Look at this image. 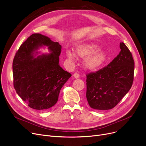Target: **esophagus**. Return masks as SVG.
Returning a JSON list of instances; mask_svg holds the SVG:
<instances>
[{
  "instance_id": "obj_1",
  "label": "esophagus",
  "mask_w": 146,
  "mask_h": 146,
  "mask_svg": "<svg viewBox=\"0 0 146 146\" xmlns=\"http://www.w3.org/2000/svg\"><path fill=\"white\" fill-rule=\"evenodd\" d=\"M73 76H74V78L77 79V78H78L79 77V74L78 73H74L73 74Z\"/></svg>"
}]
</instances>
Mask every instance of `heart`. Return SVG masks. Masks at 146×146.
<instances>
[{"label": "heart", "instance_id": "b5f03b06", "mask_svg": "<svg viewBox=\"0 0 146 146\" xmlns=\"http://www.w3.org/2000/svg\"><path fill=\"white\" fill-rule=\"evenodd\" d=\"M98 46L94 43H85L78 46L75 49V54L79 57L86 58L85 67L89 70H96L102 66L107 59L106 53L103 50H97ZM68 58L73 61L75 55L71 51H67Z\"/></svg>", "mask_w": 146, "mask_h": 146}]
</instances>
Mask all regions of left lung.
Instances as JSON below:
<instances>
[{
  "label": "left lung",
  "instance_id": "obj_1",
  "mask_svg": "<svg viewBox=\"0 0 146 146\" xmlns=\"http://www.w3.org/2000/svg\"><path fill=\"white\" fill-rule=\"evenodd\" d=\"M119 55L107 66L86 74V98L94 109H113L131 89L134 80V61L123 42Z\"/></svg>",
  "mask_w": 146,
  "mask_h": 146
}]
</instances>
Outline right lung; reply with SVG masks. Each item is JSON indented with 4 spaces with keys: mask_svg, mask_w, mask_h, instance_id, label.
Segmentation results:
<instances>
[{
    "mask_svg": "<svg viewBox=\"0 0 146 146\" xmlns=\"http://www.w3.org/2000/svg\"><path fill=\"white\" fill-rule=\"evenodd\" d=\"M47 46L51 53L35 57ZM61 46L39 33L31 35L20 46L12 63L14 86L21 98L33 109L45 110L58 100L61 88L72 74L59 64Z\"/></svg>",
    "mask_w": 146,
    "mask_h": 146,
    "instance_id": "obj_1",
    "label": "right lung"
}]
</instances>
